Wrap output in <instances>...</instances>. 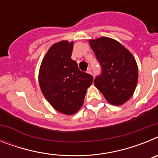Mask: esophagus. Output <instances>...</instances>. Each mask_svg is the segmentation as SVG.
<instances>
[{
	"label": "esophagus",
	"instance_id": "34e87169",
	"mask_svg": "<svg viewBox=\"0 0 158 158\" xmlns=\"http://www.w3.org/2000/svg\"><path fill=\"white\" fill-rule=\"evenodd\" d=\"M86 72H87L88 73H89V74H92L91 68H90V67H89V68H88V69H87V71H86Z\"/></svg>",
	"mask_w": 158,
	"mask_h": 158
}]
</instances>
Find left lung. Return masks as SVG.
Here are the masks:
<instances>
[{
	"instance_id": "8db88e82",
	"label": "left lung",
	"mask_w": 158,
	"mask_h": 158,
	"mask_svg": "<svg viewBox=\"0 0 158 158\" xmlns=\"http://www.w3.org/2000/svg\"><path fill=\"white\" fill-rule=\"evenodd\" d=\"M101 73L94 85L113 105H122L131 98L138 82V66L131 53L122 44L107 37L89 40Z\"/></svg>"
}]
</instances>
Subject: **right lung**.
Masks as SVG:
<instances>
[{
    "mask_svg": "<svg viewBox=\"0 0 158 158\" xmlns=\"http://www.w3.org/2000/svg\"><path fill=\"white\" fill-rule=\"evenodd\" d=\"M73 43H54L43 58L39 74L41 91L54 109L73 115L81 107L93 77L72 60Z\"/></svg>",
    "mask_w": 158,
    "mask_h": 158,
    "instance_id": "obj_1",
    "label": "right lung"
}]
</instances>
